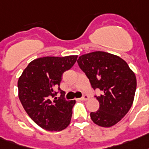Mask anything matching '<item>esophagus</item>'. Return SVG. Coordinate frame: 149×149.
<instances>
[{"instance_id":"esophagus-1","label":"esophagus","mask_w":149,"mask_h":149,"mask_svg":"<svg viewBox=\"0 0 149 149\" xmlns=\"http://www.w3.org/2000/svg\"><path fill=\"white\" fill-rule=\"evenodd\" d=\"M88 99H89V96L86 95V94H84V95L81 97V100H82V101H87Z\"/></svg>"}]
</instances>
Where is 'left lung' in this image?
Returning <instances> with one entry per match:
<instances>
[{"instance_id": "left-lung-1", "label": "left lung", "mask_w": 149, "mask_h": 149, "mask_svg": "<svg viewBox=\"0 0 149 149\" xmlns=\"http://www.w3.org/2000/svg\"><path fill=\"white\" fill-rule=\"evenodd\" d=\"M94 90L102 94L95 96L99 109L91 112V120L102 127H111L126 115L134 100L136 79L124 59L105 52L81 55L77 60Z\"/></svg>"}]
</instances>
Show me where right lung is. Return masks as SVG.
<instances>
[{
    "mask_svg": "<svg viewBox=\"0 0 149 149\" xmlns=\"http://www.w3.org/2000/svg\"><path fill=\"white\" fill-rule=\"evenodd\" d=\"M78 55L46 56L31 61L18 80L19 98L29 117L42 129L61 131L70 122L74 100L67 101L59 87L63 74L73 67ZM61 97L54 98L58 92Z\"/></svg>",
    "mask_w": 149,
    "mask_h": 149,
    "instance_id": "obj_1",
    "label": "right lung"
}]
</instances>
